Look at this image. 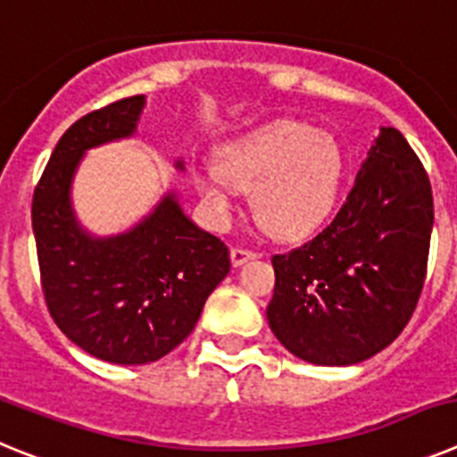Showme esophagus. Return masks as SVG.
Returning <instances> with one entry per match:
<instances>
[{
    "label": "esophagus",
    "instance_id": "1",
    "mask_svg": "<svg viewBox=\"0 0 457 457\" xmlns=\"http://www.w3.org/2000/svg\"><path fill=\"white\" fill-rule=\"evenodd\" d=\"M258 253L252 252V249H245V247H233L231 249V263L233 268H240L242 263H247L252 258H256Z\"/></svg>",
    "mask_w": 457,
    "mask_h": 457
}]
</instances>
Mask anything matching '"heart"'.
I'll return each instance as SVG.
<instances>
[{"instance_id":"1","label":"heart","mask_w":457,"mask_h":457,"mask_svg":"<svg viewBox=\"0 0 457 457\" xmlns=\"http://www.w3.org/2000/svg\"><path fill=\"white\" fill-rule=\"evenodd\" d=\"M343 176V153L329 132L278 120L226 144L217 164L192 169L194 189L212 212L231 208L233 189H252L253 217L278 237L306 233L329 212Z\"/></svg>"}]
</instances>
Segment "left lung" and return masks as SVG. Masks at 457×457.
Wrapping results in <instances>:
<instances>
[{
  "label": "left lung",
  "instance_id": "obj_1",
  "mask_svg": "<svg viewBox=\"0 0 457 457\" xmlns=\"http://www.w3.org/2000/svg\"><path fill=\"white\" fill-rule=\"evenodd\" d=\"M433 231V189L417 153L382 128L329 224L272 256L268 322L295 357L350 366L385 350L417 309Z\"/></svg>",
  "mask_w": 457,
  "mask_h": 457
}]
</instances>
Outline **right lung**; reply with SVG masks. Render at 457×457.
<instances>
[{
	"label": "right lung",
	"mask_w": 457,
	"mask_h": 457,
	"mask_svg": "<svg viewBox=\"0 0 457 457\" xmlns=\"http://www.w3.org/2000/svg\"><path fill=\"white\" fill-rule=\"evenodd\" d=\"M144 103L130 96L75 120L31 204L50 316L75 345L123 366L151 364L180 345L231 270L228 247L185 217L173 194L123 236L91 237L72 215L71 183L84 151L130 137Z\"/></svg>",
	"instance_id": "right-lung-1"
}]
</instances>
